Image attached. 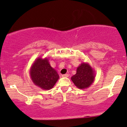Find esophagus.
<instances>
[{"label": "esophagus", "mask_w": 127, "mask_h": 127, "mask_svg": "<svg viewBox=\"0 0 127 127\" xmlns=\"http://www.w3.org/2000/svg\"><path fill=\"white\" fill-rule=\"evenodd\" d=\"M63 77H69V74H63L62 75Z\"/></svg>", "instance_id": "1"}]
</instances>
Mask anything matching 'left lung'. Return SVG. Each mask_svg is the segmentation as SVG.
<instances>
[{"label": "left lung", "instance_id": "obj_1", "mask_svg": "<svg viewBox=\"0 0 127 127\" xmlns=\"http://www.w3.org/2000/svg\"><path fill=\"white\" fill-rule=\"evenodd\" d=\"M95 71L88 63H82L77 68L76 74L71 80L79 89H85L92 85L95 79Z\"/></svg>", "mask_w": 127, "mask_h": 127}]
</instances>
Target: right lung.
<instances>
[{"label":"right lung","instance_id":"right-lung-1","mask_svg":"<svg viewBox=\"0 0 127 127\" xmlns=\"http://www.w3.org/2000/svg\"><path fill=\"white\" fill-rule=\"evenodd\" d=\"M29 74L34 85L45 90L52 89L60 78L57 71L50 66L48 58H37L31 67Z\"/></svg>","mask_w":127,"mask_h":127}]
</instances>
